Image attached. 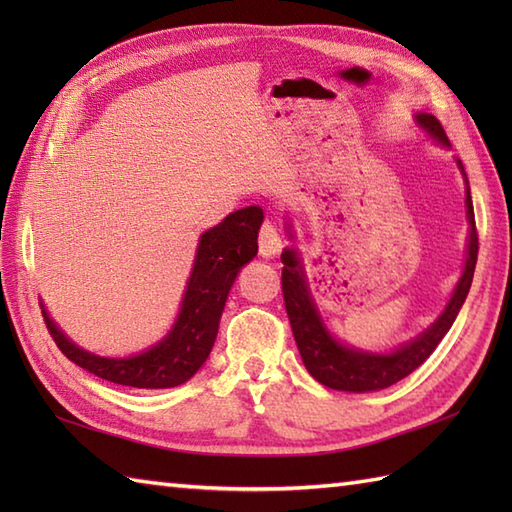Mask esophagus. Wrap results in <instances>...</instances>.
<instances>
[{
  "instance_id": "34e87169",
  "label": "esophagus",
  "mask_w": 512,
  "mask_h": 512,
  "mask_svg": "<svg viewBox=\"0 0 512 512\" xmlns=\"http://www.w3.org/2000/svg\"><path fill=\"white\" fill-rule=\"evenodd\" d=\"M284 242H281V233L277 231V226L273 222H264L262 231H259V255L270 259L275 257Z\"/></svg>"
}]
</instances>
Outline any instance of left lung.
Instances as JSON below:
<instances>
[{"label":"left lung","instance_id":"left-lung-1","mask_svg":"<svg viewBox=\"0 0 512 512\" xmlns=\"http://www.w3.org/2000/svg\"><path fill=\"white\" fill-rule=\"evenodd\" d=\"M413 118H416L418 127L424 129L427 136H431L436 143H440L442 147H451L449 138L444 134V129L436 116L418 112ZM458 167L466 182V217H469V244H466V262L462 268L460 281L455 284L453 295L440 317L433 321L427 330L420 332L416 339L402 343L396 350L365 352L334 339L332 332L325 328L317 303H314L310 295L299 253L295 248H286L284 253H281V264H284V270H281V286H284V301L292 325V334H295L303 365H306L310 376L317 378L321 385L339 391H352V394L387 389L427 361L433 350L438 347V343L444 339V334L451 330V325L455 317H458L462 303L466 301V295H469L471 290V281L477 264V248H480L477 246L469 180H466V173L460 160ZM286 228L288 235L292 237L290 224Z\"/></svg>","mask_w":512,"mask_h":512}]
</instances>
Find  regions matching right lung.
I'll return each mask as SVG.
<instances>
[{
    "mask_svg": "<svg viewBox=\"0 0 512 512\" xmlns=\"http://www.w3.org/2000/svg\"><path fill=\"white\" fill-rule=\"evenodd\" d=\"M262 222L264 211L246 206L200 235L178 319L165 339L149 350L127 358L96 356L72 343L41 303L50 336L72 363L110 383L136 389H169L187 383L213 350L228 290L235 284L239 268L257 255Z\"/></svg>",
    "mask_w": 512,
    "mask_h": 512,
    "instance_id": "obj_1",
    "label": "right lung"
}]
</instances>
